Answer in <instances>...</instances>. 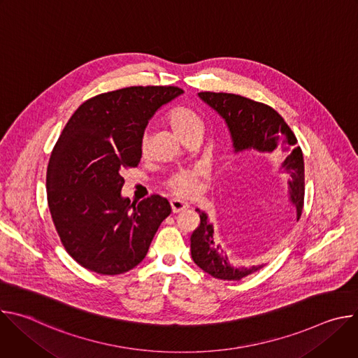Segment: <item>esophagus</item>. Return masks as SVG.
<instances>
[{
	"label": "esophagus",
	"instance_id": "esophagus-1",
	"mask_svg": "<svg viewBox=\"0 0 358 358\" xmlns=\"http://www.w3.org/2000/svg\"><path fill=\"white\" fill-rule=\"evenodd\" d=\"M170 206H171V210H173L174 214L181 213V211H185V210L189 207L188 203H185V202H182V201H180V199H171V201H170Z\"/></svg>",
	"mask_w": 358,
	"mask_h": 358
}]
</instances>
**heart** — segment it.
Returning <instances> with one entry per match:
<instances>
[{
    "label": "heart",
    "mask_w": 358,
    "mask_h": 358,
    "mask_svg": "<svg viewBox=\"0 0 358 358\" xmlns=\"http://www.w3.org/2000/svg\"><path fill=\"white\" fill-rule=\"evenodd\" d=\"M167 120L173 127V130L181 138H184L185 136H188L189 133L198 129H202V120L198 116V113L185 105L174 106L167 113ZM147 148H148V138L144 134L140 141V150L141 152H145ZM169 187L173 189L174 194L180 196H191L196 191V176L191 171H178L170 178Z\"/></svg>",
    "instance_id": "b5f03b06"
}]
</instances>
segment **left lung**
Returning a JSON list of instances; mask_svg holds the SVG:
<instances>
[{"label":"left lung","instance_id":"8db88e82","mask_svg":"<svg viewBox=\"0 0 358 358\" xmlns=\"http://www.w3.org/2000/svg\"><path fill=\"white\" fill-rule=\"evenodd\" d=\"M198 96L225 120L235 152L246 150L262 155L283 152L279 170L290 176L287 198L294 208L292 211L296 213L283 221V227L289 229L294 221L300 220L304 201V162L294 133L283 117L265 103L234 93L201 92ZM196 211L201 222L191 235V257L196 266L222 280H241L264 268V264L249 268L231 265L222 246L214 242V227L208 215Z\"/></svg>","mask_w":358,"mask_h":358}]
</instances>
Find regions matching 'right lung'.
Returning a JSON list of instances; mask_svg holds the SVG:
<instances>
[{"label": "right lung", "mask_w": 358, "mask_h": 358, "mask_svg": "<svg viewBox=\"0 0 358 358\" xmlns=\"http://www.w3.org/2000/svg\"><path fill=\"white\" fill-rule=\"evenodd\" d=\"M182 90L131 86L97 94L72 115L46 171L50 215L62 245L83 268L120 275L147 255L170 202L151 195L138 203L122 195L124 169L137 167L148 120Z\"/></svg>", "instance_id": "obj_1"}]
</instances>
